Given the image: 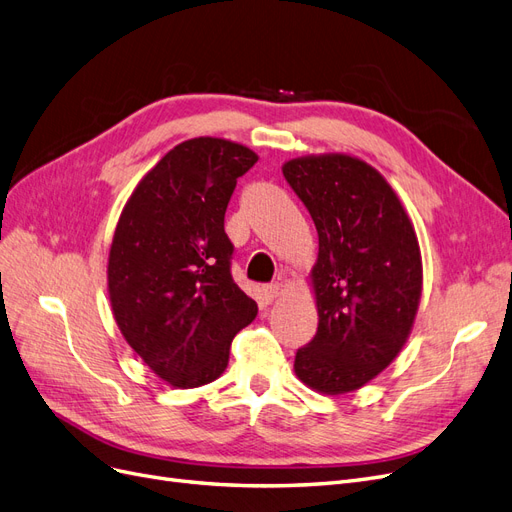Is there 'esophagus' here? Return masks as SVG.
I'll return each mask as SVG.
<instances>
[{"label": "esophagus", "mask_w": 512, "mask_h": 512, "mask_svg": "<svg viewBox=\"0 0 512 512\" xmlns=\"http://www.w3.org/2000/svg\"><path fill=\"white\" fill-rule=\"evenodd\" d=\"M278 295H280V285H278V282H272V285H263L261 287V297H263V301H266V304H270V301H274Z\"/></svg>", "instance_id": "obj_1"}]
</instances>
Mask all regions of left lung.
<instances>
[{"label":"left lung","mask_w":512,"mask_h":512,"mask_svg":"<svg viewBox=\"0 0 512 512\" xmlns=\"http://www.w3.org/2000/svg\"><path fill=\"white\" fill-rule=\"evenodd\" d=\"M282 175L318 232V329L297 350L295 373L318 392H352L407 342L422 295L418 236L392 187L363 160L295 158Z\"/></svg>","instance_id":"left-lung-1"}]
</instances>
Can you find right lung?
I'll use <instances>...</instances> for the list:
<instances>
[{
    "label": "right lung",
    "mask_w": 512,
    "mask_h": 512,
    "mask_svg": "<svg viewBox=\"0 0 512 512\" xmlns=\"http://www.w3.org/2000/svg\"><path fill=\"white\" fill-rule=\"evenodd\" d=\"M249 147L198 137L141 179L113 234L107 285L116 323L143 363L177 388L217 380L257 304L232 278L223 219Z\"/></svg>",
    "instance_id": "add662e5"
}]
</instances>
